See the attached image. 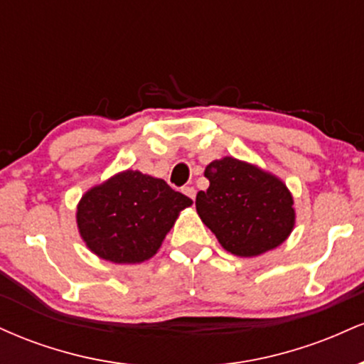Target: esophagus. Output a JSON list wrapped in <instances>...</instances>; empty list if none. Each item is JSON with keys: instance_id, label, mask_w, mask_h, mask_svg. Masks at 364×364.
<instances>
[{"instance_id": "obj_1", "label": "esophagus", "mask_w": 364, "mask_h": 364, "mask_svg": "<svg viewBox=\"0 0 364 364\" xmlns=\"http://www.w3.org/2000/svg\"><path fill=\"white\" fill-rule=\"evenodd\" d=\"M183 193H185L186 196H190L191 200H195V196H196V190L193 186H185L183 188Z\"/></svg>"}]
</instances>
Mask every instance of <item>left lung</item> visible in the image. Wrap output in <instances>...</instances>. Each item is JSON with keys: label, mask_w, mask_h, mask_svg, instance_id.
Listing matches in <instances>:
<instances>
[{"label": "left lung", "mask_w": 364, "mask_h": 364, "mask_svg": "<svg viewBox=\"0 0 364 364\" xmlns=\"http://www.w3.org/2000/svg\"><path fill=\"white\" fill-rule=\"evenodd\" d=\"M207 191L196 193V212L219 243L237 257L277 248L294 228V200L274 174L223 157L205 168Z\"/></svg>", "instance_id": "left-lung-1"}]
</instances>
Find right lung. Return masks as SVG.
<instances>
[{"instance_id": "1", "label": "right lung", "mask_w": 364, "mask_h": 364, "mask_svg": "<svg viewBox=\"0 0 364 364\" xmlns=\"http://www.w3.org/2000/svg\"><path fill=\"white\" fill-rule=\"evenodd\" d=\"M191 198L164 179L123 171L90 188L77 207V224L90 252L112 263L152 258Z\"/></svg>"}]
</instances>
